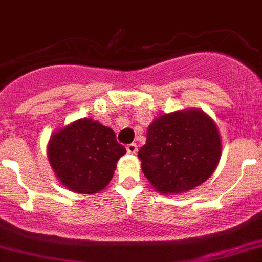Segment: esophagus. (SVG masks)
<instances>
[{
	"label": "esophagus",
	"instance_id": "esophagus-1",
	"mask_svg": "<svg viewBox=\"0 0 262 262\" xmlns=\"http://www.w3.org/2000/svg\"><path fill=\"white\" fill-rule=\"evenodd\" d=\"M137 150H138V147H137L136 143H130L126 146V152L130 153V155H136Z\"/></svg>",
	"mask_w": 262,
	"mask_h": 262
}]
</instances>
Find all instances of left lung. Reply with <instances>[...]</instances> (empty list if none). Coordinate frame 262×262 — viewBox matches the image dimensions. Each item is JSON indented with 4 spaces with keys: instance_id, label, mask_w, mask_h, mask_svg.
Listing matches in <instances>:
<instances>
[{
    "instance_id": "obj_1",
    "label": "left lung",
    "mask_w": 262,
    "mask_h": 262,
    "mask_svg": "<svg viewBox=\"0 0 262 262\" xmlns=\"http://www.w3.org/2000/svg\"><path fill=\"white\" fill-rule=\"evenodd\" d=\"M221 138L212 119L199 110L156 119L139 149L142 171L162 194H180L203 184L221 158Z\"/></svg>"
}]
</instances>
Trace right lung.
I'll list each match as a JSON object with an SVG mask.
<instances>
[{
  "instance_id": "obj_1",
  "label": "right lung",
  "mask_w": 262,
  "mask_h": 262,
  "mask_svg": "<svg viewBox=\"0 0 262 262\" xmlns=\"http://www.w3.org/2000/svg\"><path fill=\"white\" fill-rule=\"evenodd\" d=\"M125 147L113 129L80 119L53 134L48 158L59 181L75 192L95 194L112 180Z\"/></svg>"
}]
</instances>
